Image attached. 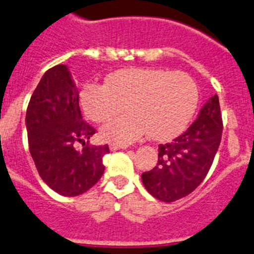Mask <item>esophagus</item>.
<instances>
[{"label": "esophagus", "mask_w": 254, "mask_h": 254, "mask_svg": "<svg viewBox=\"0 0 254 254\" xmlns=\"http://www.w3.org/2000/svg\"><path fill=\"white\" fill-rule=\"evenodd\" d=\"M109 146H110V150H120V149H127V145H119V144H114V143H111Z\"/></svg>", "instance_id": "obj_1"}]
</instances>
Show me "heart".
I'll return each instance as SVG.
<instances>
[{
	"label": "heart",
	"instance_id": "heart-1",
	"mask_svg": "<svg viewBox=\"0 0 254 254\" xmlns=\"http://www.w3.org/2000/svg\"><path fill=\"white\" fill-rule=\"evenodd\" d=\"M106 84H86L80 106L87 119L105 123L127 109L131 113L101 129L104 140L127 144L149 132L169 140L190 123L199 103L196 82L184 72L165 68L127 67L109 73Z\"/></svg>",
	"mask_w": 254,
	"mask_h": 254
}]
</instances>
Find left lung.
I'll use <instances>...</instances> for the list:
<instances>
[{
	"instance_id": "8db88e82",
	"label": "left lung",
	"mask_w": 254,
	"mask_h": 254,
	"mask_svg": "<svg viewBox=\"0 0 254 254\" xmlns=\"http://www.w3.org/2000/svg\"><path fill=\"white\" fill-rule=\"evenodd\" d=\"M219 99L212 96L195 122L172 143L160 144L158 164L141 174L146 190L162 202H175L204 181L222 139Z\"/></svg>"
}]
</instances>
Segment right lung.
<instances>
[{
  "instance_id": "add662e5",
  "label": "right lung",
  "mask_w": 254,
  "mask_h": 254,
  "mask_svg": "<svg viewBox=\"0 0 254 254\" xmlns=\"http://www.w3.org/2000/svg\"><path fill=\"white\" fill-rule=\"evenodd\" d=\"M28 148L42 181L56 193L76 196L98 183L108 145H89L95 134L82 120L79 91L66 65L47 70L26 111ZM81 142L82 151L74 144Z\"/></svg>"
}]
</instances>
